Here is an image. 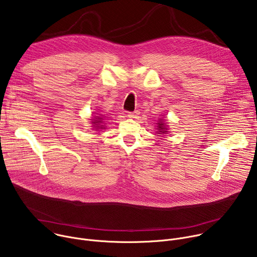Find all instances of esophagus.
Wrapping results in <instances>:
<instances>
[{"label":"esophagus","instance_id":"obj_1","mask_svg":"<svg viewBox=\"0 0 257 257\" xmlns=\"http://www.w3.org/2000/svg\"><path fill=\"white\" fill-rule=\"evenodd\" d=\"M138 116V113L137 112H132V113H129L128 114V118H130V119H134V118H136Z\"/></svg>","mask_w":257,"mask_h":257}]
</instances>
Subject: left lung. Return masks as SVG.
I'll use <instances>...</instances> for the list:
<instances>
[{"label":"left lung","mask_w":257,"mask_h":257,"mask_svg":"<svg viewBox=\"0 0 257 257\" xmlns=\"http://www.w3.org/2000/svg\"><path fill=\"white\" fill-rule=\"evenodd\" d=\"M157 125V134H168L169 126L166 119H159Z\"/></svg>","instance_id":"obj_1"}]
</instances>
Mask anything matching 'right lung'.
<instances>
[{"mask_svg": "<svg viewBox=\"0 0 257 257\" xmlns=\"http://www.w3.org/2000/svg\"><path fill=\"white\" fill-rule=\"evenodd\" d=\"M103 116L102 115H98V116H93V118L91 119V125H92V129H95V131H100L104 129V123H103Z\"/></svg>", "mask_w": 257, "mask_h": 257, "instance_id": "right-lung-1", "label": "right lung"}]
</instances>
